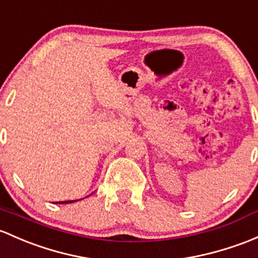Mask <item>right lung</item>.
<instances>
[{
  "instance_id": "add662e5",
  "label": "right lung",
  "mask_w": 258,
  "mask_h": 258,
  "mask_svg": "<svg viewBox=\"0 0 258 258\" xmlns=\"http://www.w3.org/2000/svg\"><path fill=\"white\" fill-rule=\"evenodd\" d=\"M69 203H74L73 200H69V202H59L58 204H69Z\"/></svg>"
}]
</instances>
